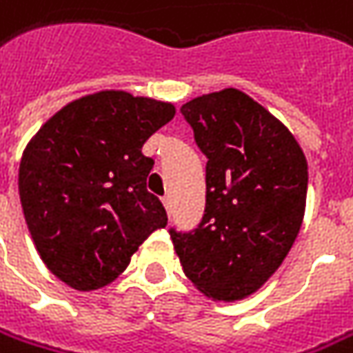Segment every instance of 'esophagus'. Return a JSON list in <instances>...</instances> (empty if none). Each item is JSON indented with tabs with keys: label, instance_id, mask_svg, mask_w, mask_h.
<instances>
[{
	"label": "esophagus",
	"instance_id": "1",
	"mask_svg": "<svg viewBox=\"0 0 353 353\" xmlns=\"http://www.w3.org/2000/svg\"><path fill=\"white\" fill-rule=\"evenodd\" d=\"M162 203H164L168 214H172V197H170V195H165V197H162Z\"/></svg>",
	"mask_w": 353,
	"mask_h": 353
}]
</instances>
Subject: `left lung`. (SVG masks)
Returning a JSON list of instances; mask_svg holds the SVG:
<instances>
[{
    "mask_svg": "<svg viewBox=\"0 0 353 353\" xmlns=\"http://www.w3.org/2000/svg\"><path fill=\"white\" fill-rule=\"evenodd\" d=\"M181 115L207 156V201L197 228L170 236L201 293L240 301L277 272L297 238L307 158L281 121L234 88L191 99Z\"/></svg>",
    "mask_w": 353,
    "mask_h": 353,
    "instance_id": "obj_1",
    "label": "left lung"
}]
</instances>
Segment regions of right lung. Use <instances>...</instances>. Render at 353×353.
I'll list each match as a JSON object with an SVG mask.
<instances>
[{"mask_svg": "<svg viewBox=\"0 0 353 353\" xmlns=\"http://www.w3.org/2000/svg\"><path fill=\"white\" fill-rule=\"evenodd\" d=\"M176 107L121 90L79 97L44 123L19 165V197L46 268L78 291L109 285L168 225L148 193L154 160L142 144Z\"/></svg>", "mask_w": 353, "mask_h": 353, "instance_id": "1", "label": "right lung"}]
</instances>
